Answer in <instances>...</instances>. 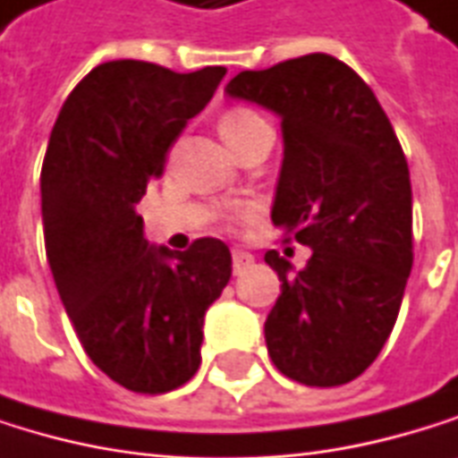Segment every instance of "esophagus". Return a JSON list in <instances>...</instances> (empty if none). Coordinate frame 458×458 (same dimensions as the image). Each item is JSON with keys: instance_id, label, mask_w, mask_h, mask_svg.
<instances>
[{"instance_id": "esophagus-1", "label": "esophagus", "mask_w": 458, "mask_h": 458, "mask_svg": "<svg viewBox=\"0 0 458 458\" xmlns=\"http://www.w3.org/2000/svg\"><path fill=\"white\" fill-rule=\"evenodd\" d=\"M250 263H252V255H250L247 250H239V247H236V250H233V268L242 271V268H247Z\"/></svg>"}]
</instances>
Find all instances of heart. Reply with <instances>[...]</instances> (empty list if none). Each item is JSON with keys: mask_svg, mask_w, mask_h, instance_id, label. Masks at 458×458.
<instances>
[{"mask_svg": "<svg viewBox=\"0 0 458 458\" xmlns=\"http://www.w3.org/2000/svg\"><path fill=\"white\" fill-rule=\"evenodd\" d=\"M255 119H260V116H258V114H252V111L239 108V111H231V114H225V116H222L219 130H222V135H227V132L242 130L244 124H250V122H255Z\"/></svg>", "mask_w": 458, "mask_h": 458, "instance_id": "heart-1", "label": "heart"}]
</instances>
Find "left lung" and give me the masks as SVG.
Returning <instances> with one entry per match:
<instances>
[{
  "label": "left lung",
  "instance_id": "obj_1",
  "mask_svg": "<svg viewBox=\"0 0 458 458\" xmlns=\"http://www.w3.org/2000/svg\"><path fill=\"white\" fill-rule=\"evenodd\" d=\"M225 91L282 119L284 159L271 222L312 250L301 271L266 252L282 293L266 318L274 367L331 388L380 355L412 268V190L375 91L328 54L244 70Z\"/></svg>",
  "mask_w": 458,
  "mask_h": 458
}]
</instances>
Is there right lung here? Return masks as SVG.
<instances>
[{"mask_svg":"<svg viewBox=\"0 0 458 458\" xmlns=\"http://www.w3.org/2000/svg\"><path fill=\"white\" fill-rule=\"evenodd\" d=\"M225 72L97 64L51 130L40 174L48 266L86 355L135 394L174 391L198 372L206 310L233 271L219 239L171 252L143 239L135 214Z\"/></svg>","mask_w":458,"mask_h":458,"instance_id":"obj_1","label":"right lung"}]
</instances>
